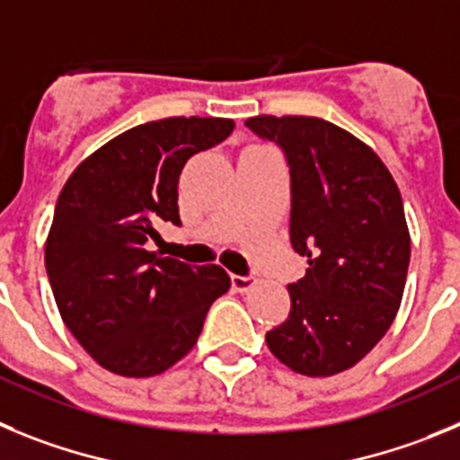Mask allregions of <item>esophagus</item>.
I'll return each mask as SVG.
<instances>
[{
  "label": "esophagus",
  "instance_id": "obj_1",
  "mask_svg": "<svg viewBox=\"0 0 460 460\" xmlns=\"http://www.w3.org/2000/svg\"><path fill=\"white\" fill-rule=\"evenodd\" d=\"M256 284V277H250V275H231V287L235 288V291H250L252 287Z\"/></svg>",
  "mask_w": 460,
  "mask_h": 460
}]
</instances>
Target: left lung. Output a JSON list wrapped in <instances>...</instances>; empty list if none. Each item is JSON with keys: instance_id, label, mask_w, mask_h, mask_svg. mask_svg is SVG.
<instances>
[{"instance_id": "obj_1", "label": "left lung", "mask_w": 460, "mask_h": 460, "mask_svg": "<svg viewBox=\"0 0 460 460\" xmlns=\"http://www.w3.org/2000/svg\"><path fill=\"white\" fill-rule=\"evenodd\" d=\"M291 172V245L307 272L288 284L291 312L268 349L302 376L350 369L399 312L411 234L390 169L364 142L316 117H252Z\"/></svg>"}]
</instances>
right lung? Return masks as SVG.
I'll list each match as a JSON object with an SVG mask.
<instances>
[{
	"instance_id": "obj_1",
	"label": "right lung",
	"mask_w": 460,
	"mask_h": 460,
	"mask_svg": "<svg viewBox=\"0 0 460 460\" xmlns=\"http://www.w3.org/2000/svg\"><path fill=\"white\" fill-rule=\"evenodd\" d=\"M231 119L172 117L121 132L70 173L45 243V270L66 328L101 367L128 378L167 371L192 350L231 279L148 250L179 226V176L225 142Z\"/></svg>"
}]
</instances>
